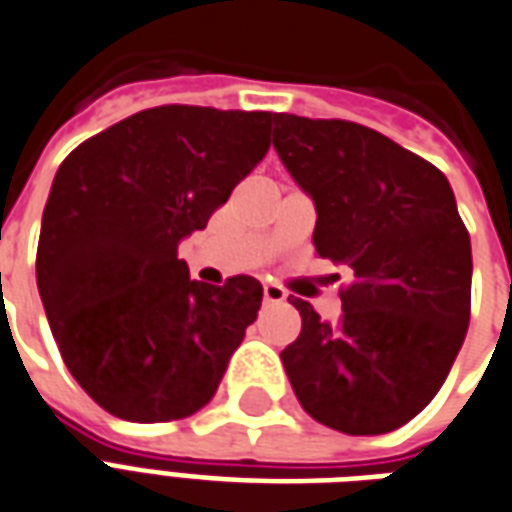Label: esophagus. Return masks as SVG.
<instances>
[{"label":"esophagus","mask_w":512,"mask_h":512,"mask_svg":"<svg viewBox=\"0 0 512 512\" xmlns=\"http://www.w3.org/2000/svg\"><path fill=\"white\" fill-rule=\"evenodd\" d=\"M261 300H264V305H278V302L286 300V294H283V289H278V286H264Z\"/></svg>","instance_id":"esophagus-1"}]
</instances>
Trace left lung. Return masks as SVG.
Instances as JSON below:
<instances>
[{
	"mask_svg": "<svg viewBox=\"0 0 512 512\" xmlns=\"http://www.w3.org/2000/svg\"><path fill=\"white\" fill-rule=\"evenodd\" d=\"M272 147L313 199V245L346 264L338 322L311 302L281 352L294 395L341 434L395 431L445 384L469 327L472 245L450 182L428 160L343 119L278 114Z\"/></svg>",
	"mask_w": 512,
	"mask_h": 512,
	"instance_id": "8db88e82",
	"label": "left lung"
}]
</instances>
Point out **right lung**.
<instances>
[{"mask_svg": "<svg viewBox=\"0 0 512 512\" xmlns=\"http://www.w3.org/2000/svg\"><path fill=\"white\" fill-rule=\"evenodd\" d=\"M275 117L147 108L62 160L43 210L37 289L67 371L114 417L199 412L256 322V278L190 281L177 248L267 155Z\"/></svg>", "mask_w": 512, "mask_h": 512, "instance_id": "add662e5", "label": "right lung"}]
</instances>
